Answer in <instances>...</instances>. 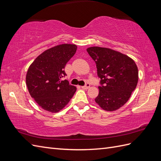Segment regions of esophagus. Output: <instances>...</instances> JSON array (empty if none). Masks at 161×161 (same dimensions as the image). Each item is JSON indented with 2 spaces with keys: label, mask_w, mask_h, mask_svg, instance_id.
Listing matches in <instances>:
<instances>
[{
  "label": "esophagus",
  "mask_w": 161,
  "mask_h": 161,
  "mask_svg": "<svg viewBox=\"0 0 161 161\" xmlns=\"http://www.w3.org/2000/svg\"><path fill=\"white\" fill-rule=\"evenodd\" d=\"M90 87V84L89 83H86L85 86H82V89H88Z\"/></svg>",
  "instance_id": "1"
}]
</instances>
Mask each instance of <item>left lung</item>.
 <instances>
[{"label":"left lung","instance_id":"1","mask_svg":"<svg viewBox=\"0 0 161 161\" xmlns=\"http://www.w3.org/2000/svg\"><path fill=\"white\" fill-rule=\"evenodd\" d=\"M95 63L101 79L99 92L95 101L101 108L113 111L128 101L138 84V70L129 56L107 47L86 49Z\"/></svg>","mask_w":161,"mask_h":161}]
</instances>
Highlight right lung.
Returning a JSON list of instances; mask_svg holds the SVG:
<instances>
[{
  "mask_svg": "<svg viewBox=\"0 0 161 161\" xmlns=\"http://www.w3.org/2000/svg\"><path fill=\"white\" fill-rule=\"evenodd\" d=\"M75 44L58 45L38 56L29 67L26 85L30 94L42 108L56 113L69 103L76 91L68 80H62L66 75V63L75 55Z\"/></svg>",
  "mask_w": 161,
  "mask_h": 161,
  "instance_id": "obj_1",
  "label": "right lung"
}]
</instances>
